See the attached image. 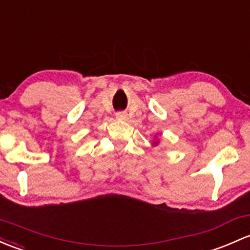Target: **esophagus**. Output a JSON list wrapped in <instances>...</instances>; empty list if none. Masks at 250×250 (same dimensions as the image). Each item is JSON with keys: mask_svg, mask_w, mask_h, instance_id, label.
<instances>
[{"mask_svg": "<svg viewBox=\"0 0 250 250\" xmlns=\"http://www.w3.org/2000/svg\"><path fill=\"white\" fill-rule=\"evenodd\" d=\"M116 117L118 120H127V114L125 111H120L116 114Z\"/></svg>", "mask_w": 250, "mask_h": 250, "instance_id": "obj_1", "label": "esophagus"}]
</instances>
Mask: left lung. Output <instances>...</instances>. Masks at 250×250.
Listing matches in <instances>:
<instances>
[{"instance_id": "8db88e82", "label": "left lung", "mask_w": 250, "mask_h": 250, "mask_svg": "<svg viewBox=\"0 0 250 250\" xmlns=\"http://www.w3.org/2000/svg\"><path fill=\"white\" fill-rule=\"evenodd\" d=\"M154 144H156V145H157V143H154Z\"/></svg>"}]
</instances>
